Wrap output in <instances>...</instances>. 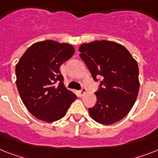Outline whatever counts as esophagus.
<instances>
[{"label":"esophagus","mask_w":158,"mask_h":158,"mask_svg":"<svg viewBox=\"0 0 158 158\" xmlns=\"http://www.w3.org/2000/svg\"><path fill=\"white\" fill-rule=\"evenodd\" d=\"M86 93H87V89L84 88V87H83V88H82L80 90H79V94H80L81 96H83V94H86Z\"/></svg>","instance_id":"1"}]
</instances>
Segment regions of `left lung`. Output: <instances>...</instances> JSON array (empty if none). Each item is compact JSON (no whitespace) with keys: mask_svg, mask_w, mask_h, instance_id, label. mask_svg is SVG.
Segmentation results:
<instances>
[{"mask_svg":"<svg viewBox=\"0 0 158 158\" xmlns=\"http://www.w3.org/2000/svg\"><path fill=\"white\" fill-rule=\"evenodd\" d=\"M79 51L94 80L102 79L94 93L97 102L88 109L90 117L102 125L117 123L128 114L138 97V63L123 45L113 41L83 44Z\"/></svg>","mask_w":158,"mask_h":158,"instance_id":"1","label":"left lung"}]
</instances>
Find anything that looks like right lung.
Listing matches in <instances>:
<instances>
[{
	"mask_svg": "<svg viewBox=\"0 0 158 158\" xmlns=\"http://www.w3.org/2000/svg\"><path fill=\"white\" fill-rule=\"evenodd\" d=\"M75 48L54 40L37 42L16 65V87L22 102L34 117L47 123L62 118L77 96L64 87L61 64Z\"/></svg>",
	"mask_w": 158,
	"mask_h": 158,
	"instance_id": "obj_1",
	"label": "right lung"
}]
</instances>
